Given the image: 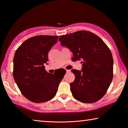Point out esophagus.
<instances>
[{
  "label": "esophagus",
  "mask_w": 128,
  "mask_h": 128,
  "mask_svg": "<svg viewBox=\"0 0 128 128\" xmlns=\"http://www.w3.org/2000/svg\"><path fill=\"white\" fill-rule=\"evenodd\" d=\"M66 72H71V70H67V69H66Z\"/></svg>",
  "instance_id": "1"
}]
</instances>
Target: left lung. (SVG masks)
Wrapping results in <instances>:
<instances>
[{"label":"left lung","mask_w":128,"mask_h":128,"mask_svg":"<svg viewBox=\"0 0 128 128\" xmlns=\"http://www.w3.org/2000/svg\"><path fill=\"white\" fill-rule=\"evenodd\" d=\"M58 40L72 52L74 61L82 60V70H72L75 75L70 84L74 98L84 103L98 101L112 81L114 60L110 49L99 37L87 30L60 36Z\"/></svg>","instance_id":"obj_1"}]
</instances>
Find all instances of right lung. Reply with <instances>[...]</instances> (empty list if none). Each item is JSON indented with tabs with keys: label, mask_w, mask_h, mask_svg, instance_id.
Wrapping results in <instances>:
<instances>
[{
	"label": "right lung",
	"mask_w": 128,
	"mask_h": 128,
	"mask_svg": "<svg viewBox=\"0 0 128 128\" xmlns=\"http://www.w3.org/2000/svg\"><path fill=\"white\" fill-rule=\"evenodd\" d=\"M58 36L41 35L30 37L14 53L13 76L21 92L27 99L36 103L46 102L54 97L64 78L45 70L48 53L56 44Z\"/></svg>",
	"instance_id": "obj_1"
}]
</instances>
